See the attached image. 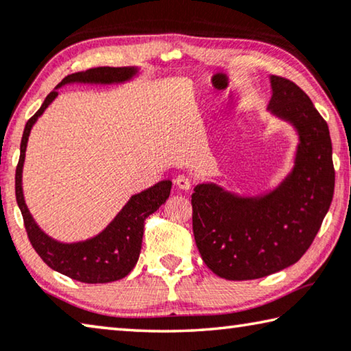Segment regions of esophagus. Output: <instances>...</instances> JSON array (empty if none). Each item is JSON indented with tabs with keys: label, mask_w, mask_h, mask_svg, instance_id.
Instances as JSON below:
<instances>
[{
	"label": "esophagus",
	"mask_w": 351,
	"mask_h": 351,
	"mask_svg": "<svg viewBox=\"0 0 351 351\" xmlns=\"http://www.w3.org/2000/svg\"><path fill=\"white\" fill-rule=\"evenodd\" d=\"M175 184L180 187L181 191H189V189L192 187V181H191V178H187L184 175H180V176H176Z\"/></svg>",
	"instance_id": "obj_1"
}]
</instances>
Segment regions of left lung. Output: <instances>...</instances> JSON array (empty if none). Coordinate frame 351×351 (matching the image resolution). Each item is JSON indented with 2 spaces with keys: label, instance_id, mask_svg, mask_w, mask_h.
Returning a JSON list of instances; mask_svg holds the SVG:
<instances>
[{
  "label": "left lung",
  "instance_id": "left-lung-1",
  "mask_svg": "<svg viewBox=\"0 0 351 351\" xmlns=\"http://www.w3.org/2000/svg\"><path fill=\"white\" fill-rule=\"evenodd\" d=\"M271 115L298 136L293 169L274 191L258 197L203 182L192 193L198 252L215 275L258 280L295 264L311 247L335 193L332 147L326 121L292 81L270 76Z\"/></svg>",
  "mask_w": 351,
  "mask_h": 351
}]
</instances>
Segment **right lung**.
I'll use <instances>...</instances> for the list:
<instances>
[{
  "label": "right lung",
  "mask_w": 351,
  "mask_h": 351,
  "mask_svg": "<svg viewBox=\"0 0 351 351\" xmlns=\"http://www.w3.org/2000/svg\"><path fill=\"white\" fill-rule=\"evenodd\" d=\"M138 75L137 66H97L65 76L45 98L40 109L27 120L20 143V160L15 171V197L25 220L31 245L48 267L71 280L98 285L125 278L137 264L142 248L143 223L170 197L171 181H160L153 187L132 195L114 220L97 236L80 242H59L37 225L27 209L23 195V165L27 138L45 109L58 98V88L66 84H123Z\"/></svg>",
  "instance_id": "obj_1"
}]
</instances>
